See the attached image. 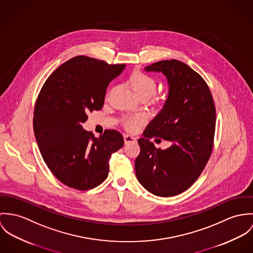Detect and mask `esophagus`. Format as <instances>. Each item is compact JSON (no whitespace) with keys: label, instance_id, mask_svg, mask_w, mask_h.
Masks as SVG:
<instances>
[{"label":"esophagus","instance_id":"obj_1","mask_svg":"<svg viewBox=\"0 0 253 253\" xmlns=\"http://www.w3.org/2000/svg\"><path fill=\"white\" fill-rule=\"evenodd\" d=\"M136 140H137L136 138L131 136V135H128V134L124 135V141H125V143H129V142H133V141L135 142Z\"/></svg>","mask_w":253,"mask_h":253}]
</instances>
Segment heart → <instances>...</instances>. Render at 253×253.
<instances>
[{
    "label": "heart",
    "instance_id": "heart-1",
    "mask_svg": "<svg viewBox=\"0 0 253 253\" xmlns=\"http://www.w3.org/2000/svg\"><path fill=\"white\" fill-rule=\"evenodd\" d=\"M130 83L131 86L133 88V90L135 91V93L140 96L142 94H148V95H153L156 91L157 88V84L156 81L151 78L150 76L141 73L140 71H137L135 73H133L131 79H130ZM142 119L140 116H133V117H129L126 120V127L130 130H135L137 129L141 123Z\"/></svg>",
    "mask_w": 253,
    "mask_h": 253
}]
</instances>
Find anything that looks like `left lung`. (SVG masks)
<instances>
[{
    "label": "left lung",
    "mask_w": 253,
    "mask_h": 253,
    "mask_svg": "<svg viewBox=\"0 0 253 253\" xmlns=\"http://www.w3.org/2000/svg\"><path fill=\"white\" fill-rule=\"evenodd\" d=\"M144 71L162 73L167 78L169 92L162 110L138 140L140 152L135 161L136 175L148 192L174 196L196 181L211 157L215 107L206 82L186 64L164 60ZM152 137L172 144L166 150L156 149L150 141Z\"/></svg>",
    "instance_id": "8db88e82"
}]
</instances>
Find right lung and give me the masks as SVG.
Listing matches in <instances>:
<instances>
[{"instance_id":"right-lung-1","label":"right lung","mask_w":253,"mask_h":253,"mask_svg":"<svg viewBox=\"0 0 253 253\" xmlns=\"http://www.w3.org/2000/svg\"><path fill=\"white\" fill-rule=\"evenodd\" d=\"M125 65L77 56L62 64L42 86L34 111V133L41 154L65 185L88 190L108 176L112 154L124 144L122 135L106 130L99 138L83 128L87 113L100 111L109 84Z\"/></svg>"}]
</instances>
